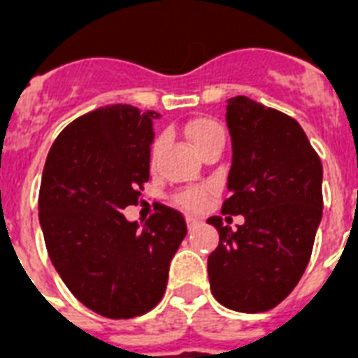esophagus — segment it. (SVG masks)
<instances>
[{
  "instance_id": "esophagus-1",
  "label": "esophagus",
  "mask_w": 358,
  "mask_h": 358,
  "mask_svg": "<svg viewBox=\"0 0 358 358\" xmlns=\"http://www.w3.org/2000/svg\"><path fill=\"white\" fill-rule=\"evenodd\" d=\"M185 221H187V227H189V229H195V227H199V224H201V221H199L196 217H187Z\"/></svg>"
}]
</instances>
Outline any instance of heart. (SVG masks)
Returning <instances> with one entry per match:
<instances>
[{
	"label": "heart",
	"mask_w": 358,
	"mask_h": 358,
	"mask_svg": "<svg viewBox=\"0 0 358 358\" xmlns=\"http://www.w3.org/2000/svg\"><path fill=\"white\" fill-rule=\"evenodd\" d=\"M185 134L189 137V141L193 143L196 150L201 152L206 145H210L212 141L219 139V137H224L223 128L219 126L215 120L212 119H196L193 122H189L185 126ZM163 148V141L157 139L152 146V157L156 159L159 156V152ZM180 204H184L185 208H191V210H196L204 204V193L202 191L189 189L180 195Z\"/></svg>",
	"instance_id": "obj_1"
}]
</instances>
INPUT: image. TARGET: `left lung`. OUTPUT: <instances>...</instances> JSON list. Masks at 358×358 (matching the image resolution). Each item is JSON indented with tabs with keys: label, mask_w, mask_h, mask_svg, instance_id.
<instances>
[{
	"label": "left lung",
	"mask_w": 358,
	"mask_h": 358,
	"mask_svg": "<svg viewBox=\"0 0 358 358\" xmlns=\"http://www.w3.org/2000/svg\"><path fill=\"white\" fill-rule=\"evenodd\" d=\"M227 126L232 165L221 212L245 223L232 232L217 215L208 219L219 232L208 277L221 305L255 314L286 299L308 266L322 223L323 167L299 122L277 109L230 98Z\"/></svg>",
	"instance_id": "left-lung-1"
}]
</instances>
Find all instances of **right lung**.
Masks as SVG:
<instances>
[{
	"instance_id": "right-lung-1",
	"label": "right lung",
	"mask_w": 358,
	"mask_h": 358,
	"mask_svg": "<svg viewBox=\"0 0 358 358\" xmlns=\"http://www.w3.org/2000/svg\"><path fill=\"white\" fill-rule=\"evenodd\" d=\"M156 111L115 103L61 131L46 157L38 219L53 267L87 308L111 320L152 310L187 227L157 206L145 224L128 221L150 178Z\"/></svg>"
}]
</instances>
